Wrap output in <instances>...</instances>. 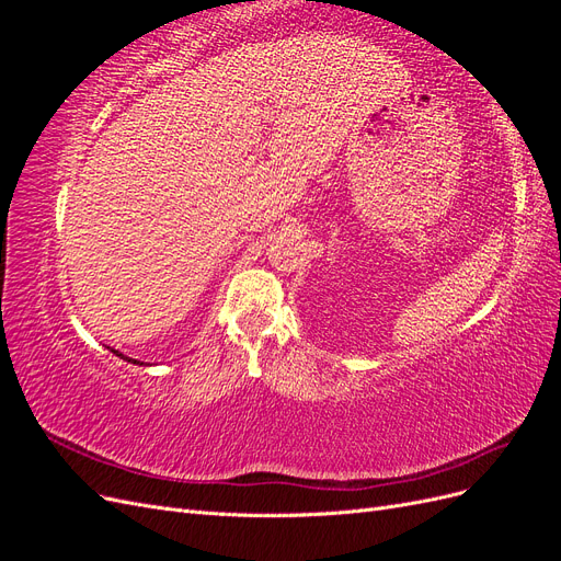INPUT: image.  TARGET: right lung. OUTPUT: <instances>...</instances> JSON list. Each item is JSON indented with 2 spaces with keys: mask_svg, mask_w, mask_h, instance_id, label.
I'll list each match as a JSON object with an SVG mask.
<instances>
[{
  "mask_svg": "<svg viewBox=\"0 0 561 561\" xmlns=\"http://www.w3.org/2000/svg\"><path fill=\"white\" fill-rule=\"evenodd\" d=\"M112 353H116V355H118V358H124V360H128V363H138V360H130V358H126V355H124V353H118V351H114V348H112ZM138 365H142V363H138Z\"/></svg>",
  "mask_w": 561,
  "mask_h": 561,
  "instance_id": "add662e5",
  "label": "right lung"
}]
</instances>
